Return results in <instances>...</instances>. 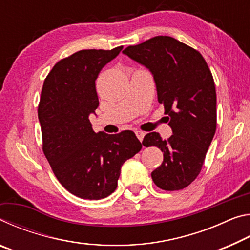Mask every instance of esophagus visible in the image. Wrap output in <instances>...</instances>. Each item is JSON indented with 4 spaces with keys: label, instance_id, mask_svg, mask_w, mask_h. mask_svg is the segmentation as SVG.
Here are the masks:
<instances>
[{
    "label": "esophagus",
    "instance_id": "34e87169",
    "mask_svg": "<svg viewBox=\"0 0 250 250\" xmlns=\"http://www.w3.org/2000/svg\"><path fill=\"white\" fill-rule=\"evenodd\" d=\"M135 134H137L139 140L142 141L143 138H145V135H146V132H143V131H141V130H137L135 131Z\"/></svg>",
    "mask_w": 250,
    "mask_h": 250
}]
</instances>
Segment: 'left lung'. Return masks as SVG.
<instances>
[{
    "label": "left lung",
    "instance_id": "obj_1",
    "mask_svg": "<svg viewBox=\"0 0 250 250\" xmlns=\"http://www.w3.org/2000/svg\"><path fill=\"white\" fill-rule=\"evenodd\" d=\"M124 54L153 75L158 101L173 131L167 140L158 132L143 139L145 146H155L163 152V162L151 173L152 180L164 191L183 189L200 174L216 131L213 76L200 52L170 36L129 46Z\"/></svg>",
    "mask_w": 250,
    "mask_h": 250
}]
</instances>
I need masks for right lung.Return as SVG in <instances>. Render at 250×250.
I'll use <instances>...</instances> for the list:
<instances>
[{"mask_svg": "<svg viewBox=\"0 0 250 250\" xmlns=\"http://www.w3.org/2000/svg\"><path fill=\"white\" fill-rule=\"evenodd\" d=\"M122 48L83 49L61 59L42 89L43 152L61 184L83 200H101L115 192L122 164L142 147L132 131L96 133L89 121L99 105L96 79Z\"/></svg>", "mask_w": 250, "mask_h": 250, "instance_id": "obj_1", "label": "right lung"}]
</instances>
